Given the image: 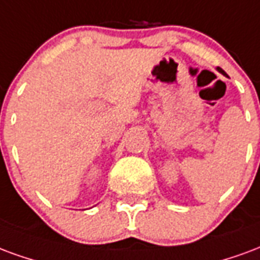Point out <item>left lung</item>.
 Here are the masks:
<instances>
[{
  "label": "left lung",
  "mask_w": 260,
  "mask_h": 260,
  "mask_svg": "<svg viewBox=\"0 0 260 260\" xmlns=\"http://www.w3.org/2000/svg\"><path fill=\"white\" fill-rule=\"evenodd\" d=\"M217 70H219V72H220V73H223V75H226V73H224V70L220 69V68H217Z\"/></svg>",
  "instance_id": "8db88e82"
}]
</instances>
